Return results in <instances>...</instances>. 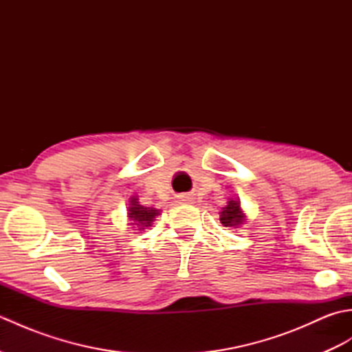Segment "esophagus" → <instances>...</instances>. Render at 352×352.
<instances>
[{
    "mask_svg": "<svg viewBox=\"0 0 352 352\" xmlns=\"http://www.w3.org/2000/svg\"><path fill=\"white\" fill-rule=\"evenodd\" d=\"M184 198H188V197H184ZM183 201H189V198L188 199H183Z\"/></svg>",
    "mask_w": 352,
    "mask_h": 352,
    "instance_id": "1",
    "label": "esophagus"
}]
</instances>
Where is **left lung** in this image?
<instances>
[{"label":"left lung","mask_w":352,"mask_h":352,"mask_svg":"<svg viewBox=\"0 0 352 352\" xmlns=\"http://www.w3.org/2000/svg\"><path fill=\"white\" fill-rule=\"evenodd\" d=\"M243 222V216L241 212V206L237 201H230L227 207L221 212V223L223 227H237Z\"/></svg>","instance_id":"1"}]
</instances>
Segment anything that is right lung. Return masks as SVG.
<instances>
[{
    "mask_svg": "<svg viewBox=\"0 0 352 352\" xmlns=\"http://www.w3.org/2000/svg\"><path fill=\"white\" fill-rule=\"evenodd\" d=\"M130 203L131 204L129 207V218L134 222V226H138L142 230H144V227L151 226V222L154 221L155 216L160 214V212L157 210V208L140 206L136 198H131Z\"/></svg>",
    "mask_w": 352,
    "mask_h": 352,
    "instance_id": "right-lung-1",
    "label": "right lung"
}]
</instances>
